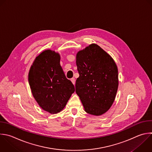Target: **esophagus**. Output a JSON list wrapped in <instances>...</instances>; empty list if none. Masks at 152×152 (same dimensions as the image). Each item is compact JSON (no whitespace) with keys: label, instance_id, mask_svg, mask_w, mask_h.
<instances>
[{"label":"esophagus","instance_id":"obj_1","mask_svg":"<svg viewBox=\"0 0 152 152\" xmlns=\"http://www.w3.org/2000/svg\"><path fill=\"white\" fill-rule=\"evenodd\" d=\"M71 82L72 83V84L74 85L75 83V78H72L71 79Z\"/></svg>","mask_w":152,"mask_h":152}]
</instances>
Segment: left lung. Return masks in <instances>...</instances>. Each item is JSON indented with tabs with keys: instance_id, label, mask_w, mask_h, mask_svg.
<instances>
[{
	"instance_id": "obj_1",
	"label": "left lung",
	"mask_w": 152,
	"mask_h": 152,
	"mask_svg": "<svg viewBox=\"0 0 152 152\" xmlns=\"http://www.w3.org/2000/svg\"><path fill=\"white\" fill-rule=\"evenodd\" d=\"M76 64L79 77L75 91L85 111L100 116L112 106L118 88V71L113 58L93 43L78 52Z\"/></svg>"
}]
</instances>
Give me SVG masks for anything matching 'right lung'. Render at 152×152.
<instances>
[{
    "mask_svg": "<svg viewBox=\"0 0 152 152\" xmlns=\"http://www.w3.org/2000/svg\"><path fill=\"white\" fill-rule=\"evenodd\" d=\"M60 55L50 49L40 53L28 73L33 96L39 105L51 114L64 109L75 87L68 80L60 65Z\"/></svg>",
    "mask_w": 152,
    "mask_h": 152,
    "instance_id": "add662e5",
    "label": "right lung"
}]
</instances>
